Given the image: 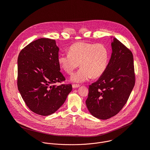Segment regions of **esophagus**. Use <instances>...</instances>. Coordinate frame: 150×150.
<instances>
[{
	"instance_id": "1",
	"label": "esophagus",
	"mask_w": 150,
	"mask_h": 150,
	"mask_svg": "<svg viewBox=\"0 0 150 150\" xmlns=\"http://www.w3.org/2000/svg\"><path fill=\"white\" fill-rule=\"evenodd\" d=\"M80 87L79 85H78V84H73L72 85V87L74 88H78Z\"/></svg>"
}]
</instances>
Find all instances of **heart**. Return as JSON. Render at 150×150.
Masks as SVG:
<instances>
[{
  "instance_id": "heart-1",
  "label": "heart",
  "mask_w": 150,
  "mask_h": 150,
  "mask_svg": "<svg viewBox=\"0 0 150 150\" xmlns=\"http://www.w3.org/2000/svg\"><path fill=\"white\" fill-rule=\"evenodd\" d=\"M68 51L69 53L60 54L57 60L61 68L69 74L80 64L81 68L70 78L72 82L82 83L91 77L99 78L108 67L109 52L103 44L78 42L71 45Z\"/></svg>"
}]
</instances>
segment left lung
Instances as JSON below:
<instances>
[{"label":"left lung","mask_w":150,"mask_h":150,"mask_svg":"<svg viewBox=\"0 0 150 150\" xmlns=\"http://www.w3.org/2000/svg\"><path fill=\"white\" fill-rule=\"evenodd\" d=\"M112 53L104 74L89 86L85 101L94 117L105 120L117 115L126 103L135 82L133 54L112 37Z\"/></svg>","instance_id":"obj_1"}]
</instances>
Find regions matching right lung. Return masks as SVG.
Wrapping results in <instances>:
<instances>
[{"mask_svg": "<svg viewBox=\"0 0 150 150\" xmlns=\"http://www.w3.org/2000/svg\"><path fill=\"white\" fill-rule=\"evenodd\" d=\"M59 50L54 40L42 38L30 42L18 56V90L30 110L41 116L56 112L72 90L71 84H54L65 80L60 71Z\"/></svg>", "mask_w": 150, "mask_h": 150, "instance_id": "obj_1", "label": "right lung"}]
</instances>
